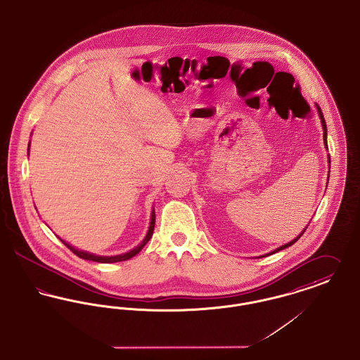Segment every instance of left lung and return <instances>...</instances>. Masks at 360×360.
I'll use <instances>...</instances> for the list:
<instances>
[{
    "label": "left lung",
    "mask_w": 360,
    "mask_h": 360,
    "mask_svg": "<svg viewBox=\"0 0 360 360\" xmlns=\"http://www.w3.org/2000/svg\"><path fill=\"white\" fill-rule=\"evenodd\" d=\"M318 112H319V117H321V122H322V127H323V140H325V146H326V130H328V129H326V124H325V118H323V114H322V111H321V108H319V107H318ZM329 163H330V162H329ZM306 229H307V227H306ZM306 229H304V230H303V233H300V235H299V236H296V238H295V239H294V240H291V242H290V243H287V245H283V246H281V248H278V249H276L275 252H274V253H272V254L277 253V252H280V250H283V249H285V248H288V246H291V245H294V243H295L296 240H297V239H299V238H300V236H302V235H303V233H304V231H306Z\"/></svg>",
    "instance_id": "8db88e82"
}]
</instances>
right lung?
<instances>
[{
  "instance_id": "add662e5",
  "label": "right lung",
  "mask_w": 360,
  "mask_h": 360,
  "mask_svg": "<svg viewBox=\"0 0 360 360\" xmlns=\"http://www.w3.org/2000/svg\"><path fill=\"white\" fill-rule=\"evenodd\" d=\"M153 229H155V211H152V216H150V226H149L148 233H147L146 239L143 240V243H141L140 246H137L136 249H133V250L127 252V253L121 254V255H114V257H102V255L85 253V252H82V250H77V249L72 248L70 245H68V243L64 242V240H63V243H64L65 246H66L70 252H73V253L76 254L77 257H80V258H83V259H89V261H95V262H103V264H108V262H120V261H127L129 258H131V257H134L136 254L139 253V252H140V250L147 245V242H148L149 239H150V236H152V233H153Z\"/></svg>"
}]
</instances>
